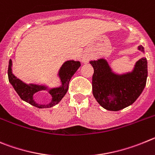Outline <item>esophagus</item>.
Returning a JSON list of instances; mask_svg holds the SVG:
<instances>
[{"label":"esophagus","instance_id":"34e87169","mask_svg":"<svg viewBox=\"0 0 155 155\" xmlns=\"http://www.w3.org/2000/svg\"><path fill=\"white\" fill-rule=\"evenodd\" d=\"M90 57L87 56V55H85V56L83 57V62H84V63H87V62H89V61H90Z\"/></svg>","mask_w":155,"mask_h":155}]
</instances>
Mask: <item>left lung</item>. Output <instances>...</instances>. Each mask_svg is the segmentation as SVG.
Segmentation results:
<instances>
[{
	"label": "left lung",
	"instance_id": "8db88e82",
	"mask_svg": "<svg viewBox=\"0 0 155 155\" xmlns=\"http://www.w3.org/2000/svg\"><path fill=\"white\" fill-rule=\"evenodd\" d=\"M137 49L144 52L142 45ZM93 67V94L98 104L107 110L118 111L133 104L146 86L147 58L137 61L130 72L117 73L104 58L90 61Z\"/></svg>",
	"mask_w": 155,
	"mask_h": 155
}]
</instances>
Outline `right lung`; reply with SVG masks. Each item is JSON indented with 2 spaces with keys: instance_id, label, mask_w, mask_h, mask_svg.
Masks as SVG:
<instances>
[{
  "instance_id": "add662e5",
  "label": "right lung",
  "mask_w": 155,
  "mask_h": 155,
  "mask_svg": "<svg viewBox=\"0 0 155 155\" xmlns=\"http://www.w3.org/2000/svg\"><path fill=\"white\" fill-rule=\"evenodd\" d=\"M81 66L79 61L67 60L63 62L60 69H58L57 76L60 80L61 85L57 87H49L47 85L36 84V83H25L18 79L12 72V61L9 60L8 65V80L12 84L16 93L22 100L27 102L31 105L38 108H50L58 104L65 97L69 89V83L71 78ZM45 90L52 96L51 101L47 104H40L34 100V95L38 91Z\"/></svg>"
}]
</instances>
